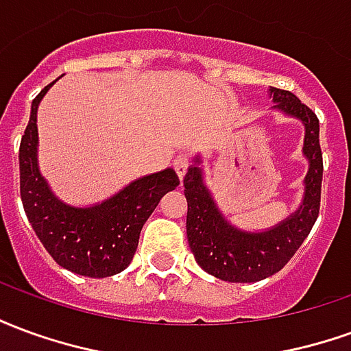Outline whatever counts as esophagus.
Instances as JSON below:
<instances>
[{"instance_id": "obj_1", "label": "esophagus", "mask_w": 351, "mask_h": 351, "mask_svg": "<svg viewBox=\"0 0 351 351\" xmlns=\"http://www.w3.org/2000/svg\"><path fill=\"white\" fill-rule=\"evenodd\" d=\"M190 165H191L190 158H188V156H182V154H180V156H176L175 161H173V167H175L176 175L180 176V178H184V175L188 173Z\"/></svg>"}]
</instances>
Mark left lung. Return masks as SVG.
<instances>
[{
    "label": "left lung",
    "mask_w": 351,
    "mask_h": 351,
    "mask_svg": "<svg viewBox=\"0 0 351 351\" xmlns=\"http://www.w3.org/2000/svg\"><path fill=\"white\" fill-rule=\"evenodd\" d=\"M271 95L276 101V108L302 120L306 130L302 152L308 158L310 169L304 178V201L291 218L265 233H243L231 228L218 213L203 184L201 169L190 167L184 176L190 248L201 269L226 282H259L278 272L304 243L319 214L324 176L319 120L295 93L271 88Z\"/></svg>",
    "instance_id": "left-lung-1"
}]
</instances>
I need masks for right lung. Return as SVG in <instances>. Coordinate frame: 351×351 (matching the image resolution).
Masks as SVG:
<instances>
[{"instance_id":"1","label":"right lung","mask_w":351,"mask_h":351,"mask_svg":"<svg viewBox=\"0 0 351 351\" xmlns=\"http://www.w3.org/2000/svg\"><path fill=\"white\" fill-rule=\"evenodd\" d=\"M52 84L45 86L32 103V116L20 141L22 205L35 235L60 267L90 278L112 276L131 263L145 221L180 180L173 169H165L131 182L97 206L75 208L58 201L39 173L35 156L37 107Z\"/></svg>"}]
</instances>
